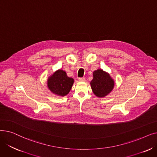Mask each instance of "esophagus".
Here are the masks:
<instances>
[{
  "instance_id": "obj_1",
  "label": "esophagus",
  "mask_w": 157,
  "mask_h": 157,
  "mask_svg": "<svg viewBox=\"0 0 157 157\" xmlns=\"http://www.w3.org/2000/svg\"><path fill=\"white\" fill-rule=\"evenodd\" d=\"M78 80L80 82H85V78H79Z\"/></svg>"
}]
</instances>
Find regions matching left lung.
I'll list each match as a JSON object with an SVG mask.
<instances>
[{"label": "left lung", "instance_id": "left-lung-1", "mask_svg": "<svg viewBox=\"0 0 157 157\" xmlns=\"http://www.w3.org/2000/svg\"><path fill=\"white\" fill-rule=\"evenodd\" d=\"M93 76L90 85L93 93L97 97H105L112 92L114 86V81L108 72L99 69L94 71Z\"/></svg>", "mask_w": 157, "mask_h": 157}]
</instances>
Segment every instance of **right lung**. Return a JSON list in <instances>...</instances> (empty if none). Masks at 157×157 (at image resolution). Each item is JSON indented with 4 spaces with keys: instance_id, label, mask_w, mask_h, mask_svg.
Wrapping results in <instances>:
<instances>
[{
    "instance_id": "obj_1",
    "label": "right lung",
    "mask_w": 157,
    "mask_h": 157,
    "mask_svg": "<svg viewBox=\"0 0 157 157\" xmlns=\"http://www.w3.org/2000/svg\"><path fill=\"white\" fill-rule=\"evenodd\" d=\"M74 82V79L68 77L65 71L59 69L48 78L47 86L53 94L63 97L69 93Z\"/></svg>"
}]
</instances>
